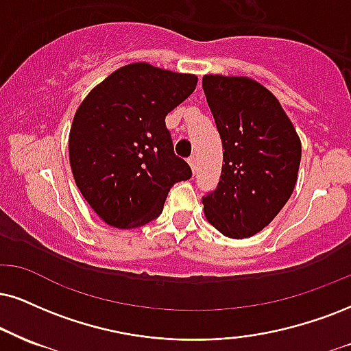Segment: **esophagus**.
I'll return each mask as SVG.
<instances>
[{
	"label": "esophagus",
	"mask_w": 351,
	"mask_h": 351,
	"mask_svg": "<svg viewBox=\"0 0 351 351\" xmlns=\"http://www.w3.org/2000/svg\"><path fill=\"white\" fill-rule=\"evenodd\" d=\"M189 164H190V167H192V171L195 172V171H197V166H198L195 156H190V158H189Z\"/></svg>",
	"instance_id": "esophagus-1"
}]
</instances>
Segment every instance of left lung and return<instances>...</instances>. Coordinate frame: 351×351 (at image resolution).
Masks as SVG:
<instances>
[{"label":"left lung","mask_w":351,"mask_h":351,"mask_svg":"<svg viewBox=\"0 0 351 351\" xmlns=\"http://www.w3.org/2000/svg\"><path fill=\"white\" fill-rule=\"evenodd\" d=\"M223 143L218 187L202 197L210 224L231 239L262 231L291 197L301 141L278 99L257 81L206 75L202 81Z\"/></svg>","instance_id":"8db88e82"}]
</instances>
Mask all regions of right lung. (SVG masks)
<instances>
[{
  "label": "right lung",
  "instance_id": "add662e5",
  "mask_svg": "<svg viewBox=\"0 0 351 351\" xmlns=\"http://www.w3.org/2000/svg\"><path fill=\"white\" fill-rule=\"evenodd\" d=\"M197 81L195 75L132 63L81 102L70 130L71 171L107 224L130 229L153 221L172 185L192 177L174 153L166 115L195 90Z\"/></svg>",
  "mask_w": 351,
  "mask_h": 351
}]
</instances>
